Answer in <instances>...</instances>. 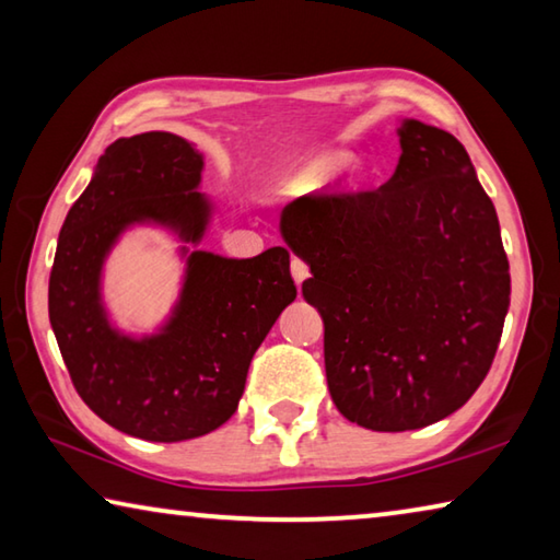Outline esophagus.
I'll list each match as a JSON object with an SVG mask.
<instances>
[{"instance_id": "1", "label": "esophagus", "mask_w": 560, "mask_h": 560, "mask_svg": "<svg viewBox=\"0 0 560 560\" xmlns=\"http://www.w3.org/2000/svg\"><path fill=\"white\" fill-rule=\"evenodd\" d=\"M291 277H293V281H296L299 287H301V283L308 279V267H306V261H301V259L293 257V259H291Z\"/></svg>"}]
</instances>
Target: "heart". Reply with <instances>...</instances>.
<instances>
[{
    "label": "heart",
    "mask_w": 560,
    "mask_h": 560,
    "mask_svg": "<svg viewBox=\"0 0 560 560\" xmlns=\"http://www.w3.org/2000/svg\"><path fill=\"white\" fill-rule=\"evenodd\" d=\"M343 153H336V150H326V153H316L299 160L296 165H291L287 173L277 179V189L281 195H306L314 192L326 179L336 173V170L343 165ZM363 177V167L350 165L348 173V185L355 187Z\"/></svg>",
    "instance_id": "obj_1"
}]
</instances>
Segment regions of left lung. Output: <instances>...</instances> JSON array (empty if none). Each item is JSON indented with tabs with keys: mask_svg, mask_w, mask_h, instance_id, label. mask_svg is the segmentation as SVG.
Returning a JSON list of instances; mask_svg holds the SVG:
<instances>
[{
	"mask_svg": "<svg viewBox=\"0 0 560 560\" xmlns=\"http://www.w3.org/2000/svg\"><path fill=\"white\" fill-rule=\"evenodd\" d=\"M395 175L373 192L283 207L324 318L328 390L346 420L420 430L469 400L497 355L509 259L494 202L447 130L405 118Z\"/></svg>",
	"mask_w": 560,
	"mask_h": 560,
	"instance_id": "obj_1",
	"label": "left lung"
}]
</instances>
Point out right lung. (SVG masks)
Instances as JSON below:
<instances>
[{
  "instance_id": "right-lung-1",
  "label": "right lung",
  "mask_w": 560,
  "mask_h": 560,
  "mask_svg": "<svg viewBox=\"0 0 560 560\" xmlns=\"http://www.w3.org/2000/svg\"><path fill=\"white\" fill-rule=\"evenodd\" d=\"M202 170L200 150L173 132L116 140L56 244L49 320L75 393L110 428L148 442L202 438L230 420L254 353L296 299L283 246L252 259L197 249L214 212ZM138 223L186 244L180 296L145 337L113 327L100 293L109 249Z\"/></svg>"
}]
</instances>
